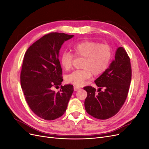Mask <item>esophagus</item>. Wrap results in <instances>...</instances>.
Listing matches in <instances>:
<instances>
[{
    "mask_svg": "<svg viewBox=\"0 0 149 149\" xmlns=\"http://www.w3.org/2000/svg\"><path fill=\"white\" fill-rule=\"evenodd\" d=\"M73 88H74V91H78V90H79L80 89L79 87H77V86H74Z\"/></svg>",
    "mask_w": 149,
    "mask_h": 149,
    "instance_id": "1",
    "label": "esophagus"
}]
</instances>
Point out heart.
Masks as SVG:
<instances>
[{"label": "heart", "mask_w": 149, "mask_h": 149, "mask_svg": "<svg viewBox=\"0 0 149 149\" xmlns=\"http://www.w3.org/2000/svg\"><path fill=\"white\" fill-rule=\"evenodd\" d=\"M74 55L83 57L82 68L84 69L72 72L66 76L67 82L77 86H81L93 74L100 75L109 67L112 58L111 48L107 44L100 43L92 40H83L72 47ZM73 55L65 52L61 55L60 63L66 70H70L73 63Z\"/></svg>", "instance_id": "heart-1"}]
</instances>
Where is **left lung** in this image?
Here are the masks:
<instances>
[{
  "label": "left lung",
  "instance_id": "1",
  "mask_svg": "<svg viewBox=\"0 0 149 149\" xmlns=\"http://www.w3.org/2000/svg\"><path fill=\"white\" fill-rule=\"evenodd\" d=\"M131 78L130 58L124 48L119 47L109 68L94 81L99 87L98 93L90 86L84 88L88 93L84 101L86 111L94 118L102 120L116 115L127 98ZM101 88L104 89L102 92Z\"/></svg>",
  "mask_w": 149,
  "mask_h": 149
}]
</instances>
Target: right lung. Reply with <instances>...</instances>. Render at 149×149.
I'll return each mask as SVG.
<instances>
[{
	"instance_id": "1",
	"label": "right lung",
	"mask_w": 149,
	"mask_h": 149,
	"mask_svg": "<svg viewBox=\"0 0 149 149\" xmlns=\"http://www.w3.org/2000/svg\"><path fill=\"white\" fill-rule=\"evenodd\" d=\"M74 35L50 33L38 40L26 50L20 74L25 100L34 113L45 120L63 114L73 93V86H61L57 93L52 89L61 85L62 69L58 59L63 43Z\"/></svg>"
}]
</instances>
